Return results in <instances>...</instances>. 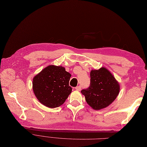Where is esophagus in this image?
<instances>
[{"label": "esophagus", "mask_w": 147, "mask_h": 147, "mask_svg": "<svg viewBox=\"0 0 147 147\" xmlns=\"http://www.w3.org/2000/svg\"><path fill=\"white\" fill-rule=\"evenodd\" d=\"M81 86H77V87H75L76 90H77V91H80V90H81Z\"/></svg>", "instance_id": "1"}]
</instances>
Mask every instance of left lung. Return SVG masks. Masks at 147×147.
Segmentation results:
<instances>
[{
  "instance_id": "8db88e82",
  "label": "left lung",
  "mask_w": 147,
  "mask_h": 147,
  "mask_svg": "<svg viewBox=\"0 0 147 147\" xmlns=\"http://www.w3.org/2000/svg\"><path fill=\"white\" fill-rule=\"evenodd\" d=\"M120 84L107 69L101 67L90 72V85L81 90L86 100L95 110L108 107L117 98Z\"/></svg>"
}]
</instances>
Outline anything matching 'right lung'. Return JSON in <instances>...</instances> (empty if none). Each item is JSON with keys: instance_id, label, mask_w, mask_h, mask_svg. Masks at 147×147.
<instances>
[{"instance_id": "1", "label": "right lung", "mask_w": 147, "mask_h": 147, "mask_svg": "<svg viewBox=\"0 0 147 147\" xmlns=\"http://www.w3.org/2000/svg\"><path fill=\"white\" fill-rule=\"evenodd\" d=\"M71 75L62 66L50 65L33 79V90L44 106L54 108L64 103L72 92L69 82Z\"/></svg>"}]
</instances>
